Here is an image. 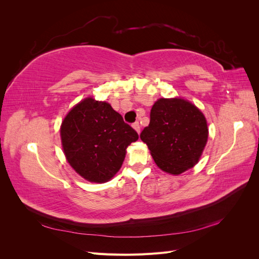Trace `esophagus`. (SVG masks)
Returning a JSON list of instances; mask_svg holds the SVG:
<instances>
[{"instance_id": "34e87169", "label": "esophagus", "mask_w": 259, "mask_h": 259, "mask_svg": "<svg viewBox=\"0 0 259 259\" xmlns=\"http://www.w3.org/2000/svg\"><path fill=\"white\" fill-rule=\"evenodd\" d=\"M133 128H134L138 134L140 133V125H139V122H135L134 124H133Z\"/></svg>"}]
</instances>
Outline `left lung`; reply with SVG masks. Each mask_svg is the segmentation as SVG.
I'll use <instances>...</instances> for the list:
<instances>
[{"label":"left lung","mask_w":259,"mask_h":259,"mask_svg":"<svg viewBox=\"0 0 259 259\" xmlns=\"http://www.w3.org/2000/svg\"><path fill=\"white\" fill-rule=\"evenodd\" d=\"M140 138L158 167L177 176L200 161L208 138L207 121L189 100L160 98L151 108L150 123Z\"/></svg>","instance_id":"1"}]
</instances>
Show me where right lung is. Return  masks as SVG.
I'll use <instances>...</instances> for the list:
<instances>
[{
  "mask_svg": "<svg viewBox=\"0 0 259 259\" xmlns=\"http://www.w3.org/2000/svg\"><path fill=\"white\" fill-rule=\"evenodd\" d=\"M60 139L70 166L88 182L104 184L120 170L138 134L110 104L86 97L64 117Z\"/></svg>",
  "mask_w": 259,
  "mask_h": 259,
  "instance_id": "right-lung-1",
  "label": "right lung"
}]
</instances>
